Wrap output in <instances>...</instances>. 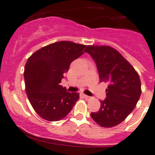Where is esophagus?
Listing matches in <instances>:
<instances>
[{
  "label": "esophagus",
  "mask_w": 155,
  "mask_h": 155,
  "mask_svg": "<svg viewBox=\"0 0 155 155\" xmlns=\"http://www.w3.org/2000/svg\"><path fill=\"white\" fill-rule=\"evenodd\" d=\"M83 95V97H84L86 100H89V99H91V97L90 96H89V95Z\"/></svg>",
  "instance_id": "esophagus-1"
}]
</instances>
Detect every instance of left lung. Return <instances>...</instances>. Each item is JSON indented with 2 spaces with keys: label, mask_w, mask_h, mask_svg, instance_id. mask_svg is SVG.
I'll use <instances>...</instances> for the list:
<instances>
[{
  "label": "left lung",
  "mask_w": 155,
  "mask_h": 155,
  "mask_svg": "<svg viewBox=\"0 0 155 155\" xmlns=\"http://www.w3.org/2000/svg\"><path fill=\"white\" fill-rule=\"evenodd\" d=\"M85 52L95 61L99 82L108 84L106 98L101 107L92 112V119L103 128L118 125L136 106L141 93V80L136 70L122 55L108 46H87Z\"/></svg>",
  "instance_id": "1"
}]
</instances>
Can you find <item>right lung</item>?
<instances>
[{
	"instance_id": "1",
	"label": "right lung",
	"mask_w": 155,
	"mask_h": 155,
	"mask_svg": "<svg viewBox=\"0 0 155 155\" xmlns=\"http://www.w3.org/2000/svg\"><path fill=\"white\" fill-rule=\"evenodd\" d=\"M86 45L60 41L42 47L27 60L24 68L25 90L37 115L50 121L63 119L79 99L77 92L60 86L70 63L85 52Z\"/></svg>"
}]
</instances>
